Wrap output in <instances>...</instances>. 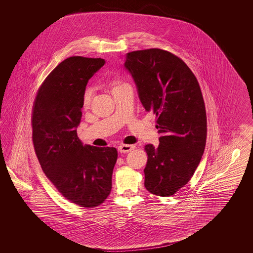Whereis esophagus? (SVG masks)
<instances>
[{
	"label": "esophagus",
	"mask_w": 253,
	"mask_h": 253,
	"mask_svg": "<svg viewBox=\"0 0 253 253\" xmlns=\"http://www.w3.org/2000/svg\"><path fill=\"white\" fill-rule=\"evenodd\" d=\"M133 148H134V146H132V145H121L118 149L121 153H128Z\"/></svg>",
	"instance_id": "1"
}]
</instances>
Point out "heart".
Wrapping results in <instances>:
<instances>
[{
	"label": "heart",
	"mask_w": 253,
	"mask_h": 253,
	"mask_svg": "<svg viewBox=\"0 0 253 253\" xmlns=\"http://www.w3.org/2000/svg\"><path fill=\"white\" fill-rule=\"evenodd\" d=\"M126 84H124L123 82H121L120 80L117 79H113L110 80L108 82V86L109 88L112 90V92H114L120 89H122L124 86H126ZM92 89L91 87H88L85 89L84 92V96H83V106L84 107H88L91 104V100H92Z\"/></svg>",
	"instance_id": "b5f03b06"
}]
</instances>
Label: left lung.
<instances>
[{"instance_id":"1","label":"left lung","mask_w":253,"mask_h":253,"mask_svg":"<svg viewBox=\"0 0 253 253\" xmlns=\"http://www.w3.org/2000/svg\"><path fill=\"white\" fill-rule=\"evenodd\" d=\"M139 99L157 116L160 145H146L145 186L161 197L172 196L191 179L207 138L205 104L197 78L181 58L158 48L126 54Z\"/></svg>"}]
</instances>
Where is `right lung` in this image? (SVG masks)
<instances>
[{
	"label": "right lung",
	"mask_w": 253,
	"mask_h": 253,
	"mask_svg": "<svg viewBox=\"0 0 253 253\" xmlns=\"http://www.w3.org/2000/svg\"><path fill=\"white\" fill-rule=\"evenodd\" d=\"M106 61L71 56L47 76L32 110V140L46 176L81 207L99 206L111 191L115 147L84 145L77 135L88 81Z\"/></svg>",
	"instance_id": "right-lung-1"
}]
</instances>
